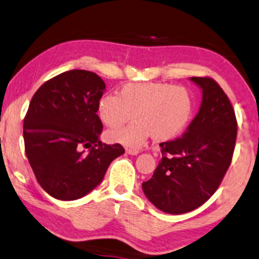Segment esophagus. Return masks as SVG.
Instances as JSON below:
<instances>
[{
	"instance_id": "esophagus-1",
	"label": "esophagus",
	"mask_w": 259,
	"mask_h": 259,
	"mask_svg": "<svg viewBox=\"0 0 259 259\" xmlns=\"http://www.w3.org/2000/svg\"><path fill=\"white\" fill-rule=\"evenodd\" d=\"M126 152L128 155H138L139 154V150L136 149H126Z\"/></svg>"
}]
</instances>
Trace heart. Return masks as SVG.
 Returning <instances> with one entry per match:
<instances>
[{
    "label": "heart",
    "instance_id": "1",
    "mask_svg": "<svg viewBox=\"0 0 259 259\" xmlns=\"http://www.w3.org/2000/svg\"><path fill=\"white\" fill-rule=\"evenodd\" d=\"M193 102L184 86L167 82H130L117 94L102 96L97 104L100 120L108 128H117L127 121H136L126 128L108 133L110 142L139 148L149 137L167 142L183 132L192 115Z\"/></svg>",
    "mask_w": 259,
    "mask_h": 259
}]
</instances>
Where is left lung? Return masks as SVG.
Here are the masks:
<instances>
[{"label": "left lung", "mask_w": 259, "mask_h": 259, "mask_svg": "<svg viewBox=\"0 0 259 259\" xmlns=\"http://www.w3.org/2000/svg\"><path fill=\"white\" fill-rule=\"evenodd\" d=\"M191 80L203 91L199 111L180 138L159 144L161 161L142 185L150 202L168 213L192 211L216 192L237 142V117L221 86L210 76Z\"/></svg>", "instance_id": "left-lung-1"}]
</instances>
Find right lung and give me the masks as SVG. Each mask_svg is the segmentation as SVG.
Returning a JSON list of instances; mask_svg holds the SVG:
<instances>
[{"label": "right lung", "mask_w": 259, "mask_h": 259, "mask_svg": "<svg viewBox=\"0 0 259 259\" xmlns=\"http://www.w3.org/2000/svg\"><path fill=\"white\" fill-rule=\"evenodd\" d=\"M104 91L96 73L72 69L44 82L30 102L25 152L38 184L56 199L74 200L91 192L111 161L124 152L122 145L100 140L103 124L97 104Z\"/></svg>", "instance_id": "right-lung-1"}]
</instances>
